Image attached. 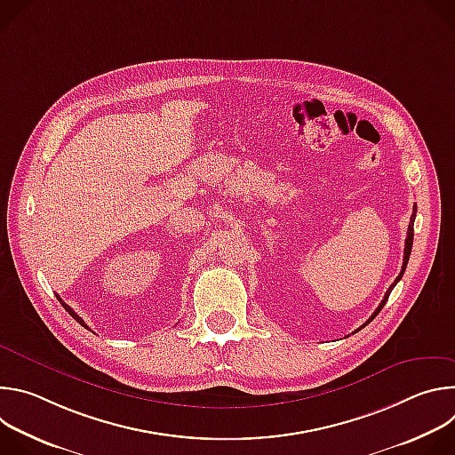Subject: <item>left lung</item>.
Masks as SVG:
<instances>
[{"label": "left lung", "mask_w": 455, "mask_h": 455, "mask_svg": "<svg viewBox=\"0 0 455 455\" xmlns=\"http://www.w3.org/2000/svg\"><path fill=\"white\" fill-rule=\"evenodd\" d=\"M55 297H57V300H59V302L62 304V307H64V309H67V311H68V313H70V315H72V316H74V318H76V320H77V322L81 323V326H83V328H86V330H88V326H86V323H84V320H83V318H81V316H79V315H77V313H76V311H74V309H72V307H70V306H68L67 302H64V300H62V299H60V297H59L57 293H55Z\"/></svg>", "instance_id": "8db88e82"}]
</instances>
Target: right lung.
I'll return each mask as SVG.
<instances>
[{"instance_id":"obj_1","label":"right lung","mask_w":455,"mask_h":455,"mask_svg":"<svg viewBox=\"0 0 455 455\" xmlns=\"http://www.w3.org/2000/svg\"><path fill=\"white\" fill-rule=\"evenodd\" d=\"M414 220H416V209H414V214H412V218H411V223H409V230H407V239H405V251H403V267H402V272H400V275L396 277L395 284H396V283H398V281L402 279V275H403V272H405V268H407V263H409V257H411V250H412V241H414ZM395 284H393L391 288H388V291H391V290L395 288ZM388 291H387L385 299L381 300V304L378 306V309L374 311V315H372V316H371V318H369V320H367L365 323H369V322H371V320H372V318H374V316H376V315L379 313V309L383 307V304H385V300H387V297H388ZM365 323H363V326H365ZM363 326H362V328H363ZM362 328H360V330H362ZM356 331H358V330H356Z\"/></svg>"}]
</instances>
